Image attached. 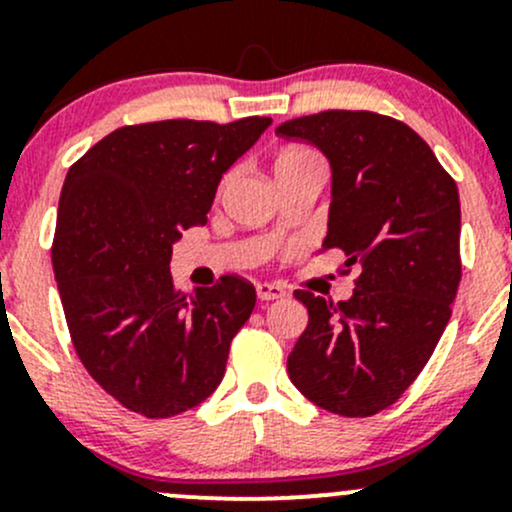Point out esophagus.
I'll list each match as a JSON object with an SVG mask.
<instances>
[{
    "mask_svg": "<svg viewBox=\"0 0 512 512\" xmlns=\"http://www.w3.org/2000/svg\"><path fill=\"white\" fill-rule=\"evenodd\" d=\"M256 295H258V300H263V302H271V300H280V298H285V290L280 288V285H276V283H258L256 285Z\"/></svg>",
    "mask_w": 512,
    "mask_h": 512,
    "instance_id": "1",
    "label": "esophagus"
}]
</instances>
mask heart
Masks as SVG:
<instances>
[{
	"label": "heart",
	"instance_id": "obj_1",
	"mask_svg": "<svg viewBox=\"0 0 512 512\" xmlns=\"http://www.w3.org/2000/svg\"><path fill=\"white\" fill-rule=\"evenodd\" d=\"M307 156H315V153L302 151V148H288V151H283V153H280V156L276 158V168L288 166V163L300 161V158H307Z\"/></svg>",
	"mask_w": 512,
	"mask_h": 512
}]
</instances>
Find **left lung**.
<instances>
[{"mask_svg": "<svg viewBox=\"0 0 512 512\" xmlns=\"http://www.w3.org/2000/svg\"><path fill=\"white\" fill-rule=\"evenodd\" d=\"M276 134L310 141L329 158L322 249H342L346 266L359 263L349 300L295 290L310 322L290 351L288 376L322 410L371 417L420 376L452 317L459 190L432 148L386 114L329 109L290 119Z\"/></svg>", "mask_w": 512, "mask_h": 512, "instance_id": "8db88e82", "label": "left lung"}]
</instances>
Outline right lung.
Masks as SVG:
<instances>
[{
    "instance_id": "right-lung-1",
    "label": "right lung",
    "mask_w": 512,
    "mask_h": 512,
    "mask_svg": "<svg viewBox=\"0 0 512 512\" xmlns=\"http://www.w3.org/2000/svg\"><path fill=\"white\" fill-rule=\"evenodd\" d=\"M268 126V117L131 124L70 166L53 273L75 354L126 410L173 417L222 383L254 285L224 276L180 293L170 256L183 229L207 222L222 175Z\"/></svg>"
}]
</instances>
